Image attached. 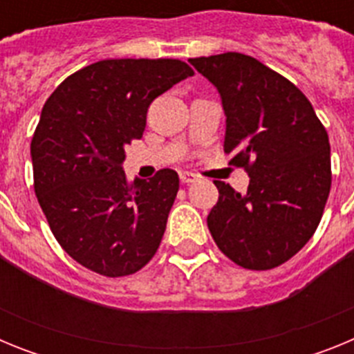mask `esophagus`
Returning a JSON list of instances; mask_svg holds the SVG:
<instances>
[{"mask_svg": "<svg viewBox=\"0 0 354 354\" xmlns=\"http://www.w3.org/2000/svg\"><path fill=\"white\" fill-rule=\"evenodd\" d=\"M179 179L183 184H192L196 180V175L192 171H179Z\"/></svg>", "mask_w": 354, "mask_h": 354, "instance_id": "34e87169", "label": "esophagus"}]
</instances>
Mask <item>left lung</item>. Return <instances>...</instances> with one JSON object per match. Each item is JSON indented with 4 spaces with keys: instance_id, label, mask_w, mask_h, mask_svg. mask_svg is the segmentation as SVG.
Returning <instances> with one entry per match:
<instances>
[{
    "instance_id": "1",
    "label": "left lung",
    "mask_w": 354,
    "mask_h": 354,
    "mask_svg": "<svg viewBox=\"0 0 354 354\" xmlns=\"http://www.w3.org/2000/svg\"><path fill=\"white\" fill-rule=\"evenodd\" d=\"M216 86L227 129L223 150L250 175L246 193L214 180L207 216L218 248L246 270L289 261L314 236L331 186L328 133L298 86L241 53L189 58Z\"/></svg>"
}]
</instances>
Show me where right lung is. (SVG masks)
<instances>
[{
    "label": "right lung",
    "instance_id": "add662e5",
    "mask_svg": "<svg viewBox=\"0 0 354 354\" xmlns=\"http://www.w3.org/2000/svg\"><path fill=\"white\" fill-rule=\"evenodd\" d=\"M187 64L101 60L74 72L40 113L31 162L51 232L81 266L104 277L140 271L158 252L179 192L177 171L126 179V145L142 138L156 97L193 76Z\"/></svg>",
    "mask_w": 354,
    "mask_h": 354
}]
</instances>
